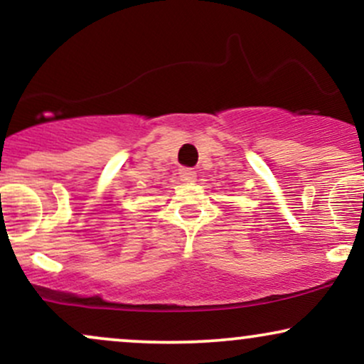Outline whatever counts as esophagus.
I'll use <instances>...</instances> for the list:
<instances>
[{
    "label": "esophagus",
    "instance_id": "esophagus-1",
    "mask_svg": "<svg viewBox=\"0 0 364 364\" xmlns=\"http://www.w3.org/2000/svg\"><path fill=\"white\" fill-rule=\"evenodd\" d=\"M179 179H181V181H185V183H193L196 179V171L188 169V168L179 169Z\"/></svg>",
    "mask_w": 364,
    "mask_h": 364
}]
</instances>
